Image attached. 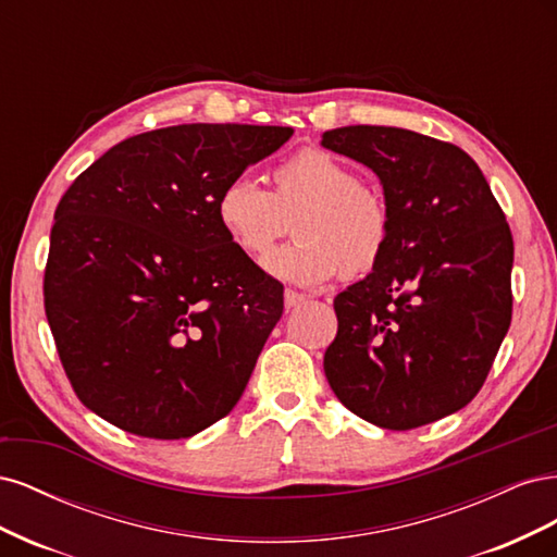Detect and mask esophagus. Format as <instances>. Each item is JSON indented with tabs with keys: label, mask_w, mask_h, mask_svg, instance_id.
Segmentation results:
<instances>
[{
	"label": "esophagus",
	"mask_w": 557,
	"mask_h": 557,
	"mask_svg": "<svg viewBox=\"0 0 557 557\" xmlns=\"http://www.w3.org/2000/svg\"><path fill=\"white\" fill-rule=\"evenodd\" d=\"M307 297L301 295V293H297V290H285L283 293V301H285V309H293V307H299L301 301H305Z\"/></svg>",
	"instance_id": "esophagus-1"
}]
</instances>
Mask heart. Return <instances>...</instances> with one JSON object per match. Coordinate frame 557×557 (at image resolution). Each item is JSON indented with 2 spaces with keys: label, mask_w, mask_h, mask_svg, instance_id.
<instances>
[{
  "label": "heart",
  "mask_w": 557,
  "mask_h": 557,
  "mask_svg": "<svg viewBox=\"0 0 557 557\" xmlns=\"http://www.w3.org/2000/svg\"><path fill=\"white\" fill-rule=\"evenodd\" d=\"M215 221L230 244L252 260L264 258L293 223L295 242L272 252L264 267L297 285L374 272L395 227L383 190L320 148H305L276 164L269 188L248 176L225 183L215 197Z\"/></svg>",
  "instance_id": "b5f03b06"
}]
</instances>
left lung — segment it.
<instances>
[{"instance_id":"left-lung-1","label":"left lung","mask_w":557,"mask_h":557,"mask_svg":"<svg viewBox=\"0 0 557 557\" xmlns=\"http://www.w3.org/2000/svg\"><path fill=\"white\" fill-rule=\"evenodd\" d=\"M323 146L381 178L395 221L381 264L334 297L325 376L367 423H434L479 395L509 332V223L479 164L448 141L348 125Z\"/></svg>"}]
</instances>
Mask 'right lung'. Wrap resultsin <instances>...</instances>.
Masks as SVG:
<instances>
[{"mask_svg":"<svg viewBox=\"0 0 557 557\" xmlns=\"http://www.w3.org/2000/svg\"><path fill=\"white\" fill-rule=\"evenodd\" d=\"M293 127L193 123L137 134L66 188L44 307L64 374L99 418L185 440L239 401L283 285L230 244L215 197Z\"/></svg>","mask_w":557,"mask_h":557,"instance_id":"right-lung-1","label":"right lung"}]
</instances>
